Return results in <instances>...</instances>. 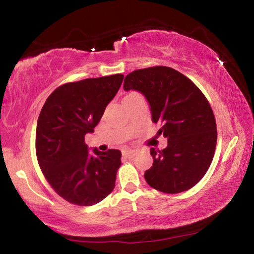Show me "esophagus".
Here are the masks:
<instances>
[{
	"label": "esophagus",
	"instance_id": "34e87169",
	"mask_svg": "<svg viewBox=\"0 0 254 254\" xmlns=\"http://www.w3.org/2000/svg\"><path fill=\"white\" fill-rule=\"evenodd\" d=\"M136 154L135 150H124L123 151V157L126 158H133Z\"/></svg>",
	"mask_w": 254,
	"mask_h": 254
}]
</instances>
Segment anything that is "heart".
<instances>
[{"instance_id":"b5f03b06","label":"heart","mask_w":254,"mask_h":254,"mask_svg":"<svg viewBox=\"0 0 254 254\" xmlns=\"http://www.w3.org/2000/svg\"><path fill=\"white\" fill-rule=\"evenodd\" d=\"M136 94H137V93H134V92H133V93L127 94V95L126 97H130V96H133V95H136ZM126 97H124V98H126Z\"/></svg>"}]
</instances>
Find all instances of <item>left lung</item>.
Returning <instances> with one entry per match:
<instances>
[{
    "mask_svg": "<svg viewBox=\"0 0 254 254\" xmlns=\"http://www.w3.org/2000/svg\"><path fill=\"white\" fill-rule=\"evenodd\" d=\"M124 91L147 98L159 134L168 139L163 150L151 148L153 165L144 173L149 186L166 194L186 191L204 177L216 148V121L207 98L182 72L166 66L128 74Z\"/></svg>",
    "mask_w": 254,
    "mask_h": 254,
    "instance_id": "left-lung-1",
    "label": "left lung"
}]
</instances>
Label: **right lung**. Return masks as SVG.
Segmentation results:
<instances>
[{"mask_svg":"<svg viewBox=\"0 0 254 254\" xmlns=\"http://www.w3.org/2000/svg\"><path fill=\"white\" fill-rule=\"evenodd\" d=\"M124 76L115 74L67 83L50 94L37 123L38 163L50 186L64 199L92 206L115 187L121 151L88 152L86 133H93Z\"/></svg>","mask_w":254,"mask_h":254,"instance_id":"add662e5","label":"right lung"}]
</instances>
